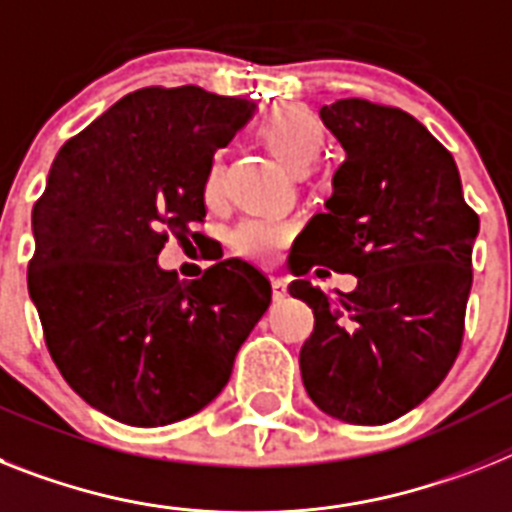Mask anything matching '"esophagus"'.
I'll list each match as a JSON object with an SVG mask.
<instances>
[{
  "mask_svg": "<svg viewBox=\"0 0 512 512\" xmlns=\"http://www.w3.org/2000/svg\"><path fill=\"white\" fill-rule=\"evenodd\" d=\"M273 299H283L286 296V289H289V281L286 278H273Z\"/></svg>",
  "mask_w": 512,
  "mask_h": 512,
  "instance_id": "obj_1",
  "label": "esophagus"
}]
</instances>
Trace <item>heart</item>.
Listing matches in <instances>:
<instances>
[{"mask_svg":"<svg viewBox=\"0 0 512 512\" xmlns=\"http://www.w3.org/2000/svg\"><path fill=\"white\" fill-rule=\"evenodd\" d=\"M257 135L296 174H304L322 156L328 135L317 114L299 103H278L257 119ZM223 190V158L213 153L203 179V197L216 203ZM294 226L276 218H247L231 231V247L247 260L270 263L291 242Z\"/></svg>","mask_w":512,"mask_h":512,"instance_id":"b5f03b06","label":"heart"}]
</instances>
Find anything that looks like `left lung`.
I'll list each match as a JSON object with an SVG mask.
<instances>
[{"instance_id":"8db88e82","label":"left lung","mask_w":512,"mask_h":512,"mask_svg":"<svg viewBox=\"0 0 512 512\" xmlns=\"http://www.w3.org/2000/svg\"><path fill=\"white\" fill-rule=\"evenodd\" d=\"M320 117L346 161L291 252L289 291L315 312L299 367L317 409L388 424L419 406L461 351L479 216L450 150L403 109L341 98ZM317 264L356 275L357 289L330 300L303 278Z\"/></svg>"}]
</instances>
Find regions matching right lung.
I'll use <instances>...</instances> for the list:
<instances>
[{"label":"right lung","instance_id":"obj_1","mask_svg":"<svg viewBox=\"0 0 512 512\" xmlns=\"http://www.w3.org/2000/svg\"><path fill=\"white\" fill-rule=\"evenodd\" d=\"M252 109L197 85H150L51 163L28 291L62 377L111 419L163 427L205 409L270 307L268 278L236 257L195 281L158 268L169 236L203 239L208 161Z\"/></svg>","mask_w":512,"mask_h":512}]
</instances>
